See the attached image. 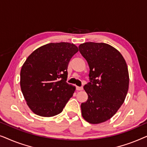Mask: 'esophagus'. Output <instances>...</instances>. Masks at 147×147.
I'll return each mask as SVG.
<instances>
[{
    "label": "esophagus",
    "instance_id": "1",
    "mask_svg": "<svg viewBox=\"0 0 147 147\" xmlns=\"http://www.w3.org/2000/svg\"><path fill=\"white\" fill-rule=\"evenodd\" d=\"M76 90H78V91H81V90H83V87H82V86H81V87H80V86H77V87H76Z\"/></svg>",
    "mask_w": 147,
    "mask_h": 147
}]
</instances>
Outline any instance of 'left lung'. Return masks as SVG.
<instances>
[{"label": "left lung", "mask_w": 147, "mask_h": 147, "mask_svg": "<svg viewBox=\"0 0 147 147\" xmlns=\"http://www.w3.org/2000/svg\"><path fill=\"white\" fill-rule=\"evenodd\" d=\"M79 51L90 67L84 86L88 98L82 103L83 118L91 124L109 120L124 103L129 86L128 67L117 49L104 43L80 44Z\"/></svg>", "instance_id": "1"}]
</instances>
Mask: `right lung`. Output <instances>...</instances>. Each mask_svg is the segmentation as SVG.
Wrapping results in <instances>:
<instances>
[{
	"mask_svg": "<svg viewBox=\"0 0 147 147\" xmlns=\"http://www.w3.org/2000/svg\"><path fill=\"white\" fill-rule=\"evenodd\" d=\"M78 48L73 43H51L35 50L22 66L21 88L30 109L51 117L61 113L75 92L69 85L68 63Z\"/></svg>",
	"mask_w": 147,
	"mask_h": 147,
	"instance_id": "add662e5",
	"label": "right lung"
}]
</instances>
